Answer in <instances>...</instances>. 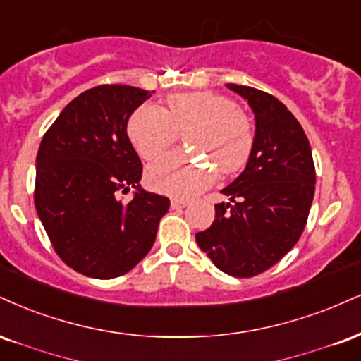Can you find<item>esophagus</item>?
Segmentation results:
<instances>
[{
    "label": "esophagus",
    "instance_id": "esophagus-1",
    "mask_svg": "<svg viewBox=\"0 0 361 361\" xmlns=\"http://www.w3.org/2000/svg\"><path fill=\"white\" fill-rule=\"evenodd\" d=\"M185 207H188V200H180V198H173L171 200L173 210H178V208H185Z\"/></svg>",
    "mask_w": 361,
    "mask_h": 361
}]
</instances>
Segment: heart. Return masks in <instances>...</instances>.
Masks as SVG:
<instances>
[{
	"instance_id": "1",
	"label": "heart",
	"mask_w": 361,
	"mask_h": 361,
	"mask_svg": "<svg viewBox=\"0 0 361 361\" xmlns=\"http://www.w3.org/2000/svg\"><path fill=\"white\" fill-rule=\"evenodd\" d=\"M186 129L188 146L210 156L224 173L235 171L249 158V121L237 111L235 102L208 90L169 95L166 111L146 104L134 112L128 124L129 139L145 159L163 154L176 141L178 133ZM215 175L212 164L171 153L147 168L146 181L156 192L188 198L205 190Z\"/></svg>"
}]
</instances>
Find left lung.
<instances>
[{"label": "left lung", "mask_w": 361, "mask_h": 361, "mask_svg": "<svg viewBox=\"0 0 361 361\" xmlns=\"http://www.w3.org/2000/svg\"><path fill=\"white\" fill-rule=\"evenodd\" d=\"M249 102L255 134L249 161L222 193L210 228L197 244L220 271L252 277L267 271L296 245L314 197L310 141L298 119L274 95L227 84Z\"/></svg>", "instance_id": "8db88e82"}]
</instances>
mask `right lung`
Returning a JSON list of instances; mask_svg holds the SVG:
<instances>
[{"mask_svg":"<svg viewBox=\"0 0 361 361\" xmlns=\"http://www.w3.org/2000/svg\"><path fill=\"white\" fill-rule=\"evenodd\" d=\"M149 90L99 85L60 112L37 154L35 207L60 259L94 279L131 271L154 244L169 200L142 190L128 121ZM137 188L131 202L118 192Z\"/></svg>","mask_w":361,"mask_h":361,"instance_id":"add662e5","label":"right lung"}]
</instances>
